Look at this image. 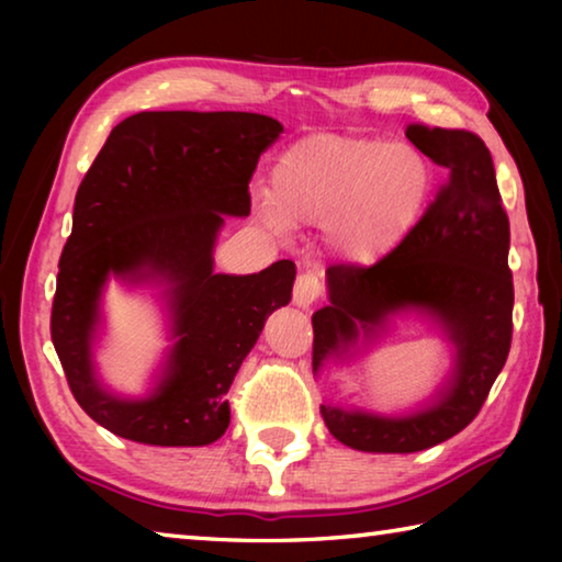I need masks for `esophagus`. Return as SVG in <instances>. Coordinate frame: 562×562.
<instances>
[{
  "mask_svg": "<svg viewBox=\"0 0 562 562\" xmlns=\"http://www.w3.org/2000/svg\"><path fill=\"white\" fill-rule=\"evenodd\" d=\"M322 292H325V284L317 278L315 272H302L297 282H294V290H292V302L297 304V307H312L319 297Z\"/></svg>",
  "mask_w": 562,
  "mask_h": 562,
  "instance_id": "esophagus-1",
  "label": "esophagus"
}]
</instances>
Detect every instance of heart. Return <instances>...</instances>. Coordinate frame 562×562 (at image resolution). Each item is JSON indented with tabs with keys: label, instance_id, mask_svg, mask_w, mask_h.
<instances>
[{
	"label": "heart",
	"instance_id": "heart-1",
	"mask_svg": "<svg viewBox=\"0 0 562 562\" xmlns=\"http://www.w3.org/2000/svg\"><path fill=\"white\" fill-rule=\"evenodd\" d=\"M434 183L429 158L414 146L312 133L274 160L260 215L274 231L322 227L339 260L367 268L406 240Z\"/></svg>",
	"mask_w": 562,
	"mask_h": 562
}]
</instances>
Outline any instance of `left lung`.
Listing matches in <instances>:
<instances>
[{"mask_svg": "<svg viewBox=\"0 0 562 562\" xmlns=\"http://www.w3.org/2000/svg\"><path fill=\"white\" fill-rule=\"evenodd\" d=\"M406 138L449 170L406 240L372 268L331 265L329 304L312 315V372L349 361L394 317L431 319L453 347L446 382L422 408L386 416L322 404L329 434L367 453H414L469 426L501 374L513 335L510 225L486 144L471 131L412 123ZM362 341L359 342L358 339Z\"/></svg>", "mask_w": 562, "mask_h": 562, "instance_id": "1", "label": "left lung"}]
</instances>
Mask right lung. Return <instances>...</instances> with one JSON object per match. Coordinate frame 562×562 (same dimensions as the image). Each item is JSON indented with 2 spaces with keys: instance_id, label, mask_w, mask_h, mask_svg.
Returning a JSON list of instances; mask_svg holds the SVG:
<instances>
[{
  "instance_id": "right-lung-1",
  "label": "right lung",
  "mask_w": 562,
  "mask_h": 562,
  "mask_svg": "<svg viewBox=\"0 0 562 562\" xmlns=\"http://www.w3.org/2000/svg\"><path fill=\"white\" fill-rule=\"evenodd\" d=\"M282 123L247 111H144L111 131L74 201L59 260L52 341L76 402L121 439L207 446L231 424L227 389L274 310L292 297L294 262L215 272L225 215H250V178ZM113 277L154 283L175 345L146 397L113 395L92 347Z\"/></svg>"
}]
</instances>
